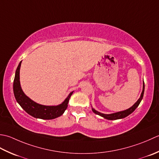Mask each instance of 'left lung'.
<instances>
[{
    "label": "left lung",
    "instance_id": "1",
    "mask_svg": "<svg viewBox=\"0 0 159 159\" xmlns=\"http://www.w3.org/2000/svg\"><path fill=\"white\" fill-rule=\"evenodd\" d=\"M144 90H145V84H144V82H143V90H142V93L141 94L140 98H139V99L137 100V102H136L133 106H131L130 108H129L127 110H125V111L115 112V113H112V114H103V113L97 111L96 110H95L93 108H92V111L94 113H95V114L102 116L103 118H104L106 119H108V120H116V119H120L125 118L127 116H128L129 115H130L131 113L135 111V109L139 106V103H141L142 99H143V94H144Z\"/></svg>",
    "mask_w": 159,
    "mask_h": 159
}]
</instances>
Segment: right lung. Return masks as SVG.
Listing matches in <instances>:
<instances>
[{
  "instance_id": "obj_1",
  "label": "right lung",
  "mask_w": 159,
  "mask_h": 159,
  "mask_svg": "<svg viewBox=\"0 0 159 159\" xmlns=\"http://www.w3.org/2000/svg\"><path fill=\"white\" fill-rule=\"evenodd\" d=\"M22 61L19 63L15 73L13 90L15 98L22 108L29 115L37 119H53L63 115L68 106L69 99L73 93H69L64 101L57 106H45L35 102L25 95L22 90L20 82V69Z\"/></svg>"
}]
</instances>
